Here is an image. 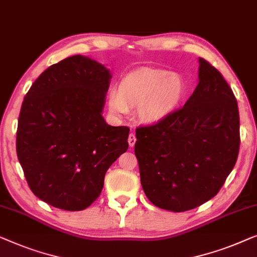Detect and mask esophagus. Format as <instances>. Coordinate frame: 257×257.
Listing matches in <instances>:
<instances>
[{
  "mask_svg": "<svg viewBox=\"0 0 257 257\" xmlns=\"http://www.w3.org/2000/svg\"><path fill=\"white\" fill-rule=\"evenodd\" d=\"M128 143H129V147H130V148H133L134 146H135V143H136V136H135V134H133V133L129 134Z\"/></svg>",
  "mask_w": 257,
  "mask_h": 257,
  "instance_id": "1",
  "label": "esophagus"
}]
</instances>
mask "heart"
<instances>
[{
  "instance_id": "obj_1",
  "label": "heart",
  "mask_w": 257,
  "mask_h": 257,
  "mask_svg": "<svg viewBox=\"0 0 257 257\" xmlns=\"http://www.w3.org/2000/svg\"><path fill=\"white\" fill-rule=\"evenodd\" d=\"M185 84L182 77L163 70H139L125 75L118 91L108 94V109L122 117L139 107L140 120L155 124L165 120L182 102Z\"/></svg>"
}]
</instances>
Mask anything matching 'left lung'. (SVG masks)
<instances>
[{
    "mask_svg": "<svg viewBox=\"0 0 257 257\" xmlns=\"http://www.w3.org/2000/svg\"><path fill=\"white\" fill-rule=\"evenodd\" d=\"M199 82L183 108L136 129L141 184L155 206L196 208L216 196L240 148L237 101L221 73L199 58Z\"/></svg>",
    "mask_w": 257,
    "mask_h": 257,
    "instance_id": "1",
    "label": "left lung"
}]
</instances>
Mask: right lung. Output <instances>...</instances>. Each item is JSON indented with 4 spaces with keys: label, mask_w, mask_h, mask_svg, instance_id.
I'll return each mask as SVG.
<instances>
[{
    "label": "right lung",
    "mask_w": 257,
    "mask_h": 257,
    "mask_svg": "<svg viewBox=\"0 0 257 257\" xmlns=\"http://www.w3.org/2000/svg\"><path fill=\"white\" fill-rule=\"evenodd\" d=\"M110 79L102 64L72 56L43 72L24 97L17 157L35 196L53 207L92 205L107 170L128 149L129 128L102 116Z\"/></svg>",
    "instance_id": "1"
}]
</instances>
